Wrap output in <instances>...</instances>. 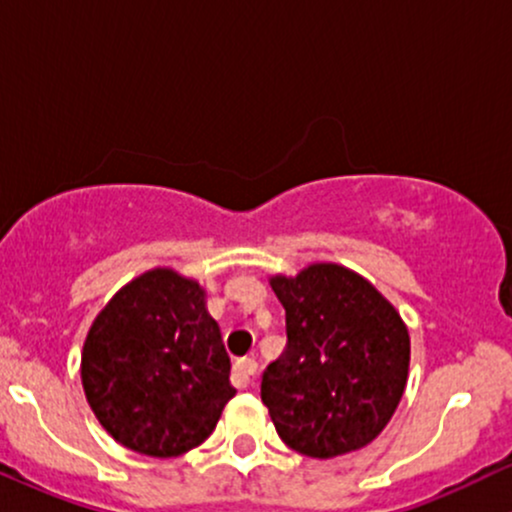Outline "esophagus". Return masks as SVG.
I'll return each mask as SVG.
<instances>
[{
	"label": "esophagus",
	"mask_w": 512,
	"mask_h": 512,
	"mask_svg": "<svg viewBox=\"0 0 512 512\" xmlns=\"http://www.w3.org/2000/svg\"><path fill=\"white\" fill-rule=\"evenodd\" d=\"M255 373H257V361H255V358H238L236 366H233V375H231L233 385L243 390V387L250 385L252 375H255Z\"/></svg>",
	"instance_id": "34e87169"
}]
</instances>
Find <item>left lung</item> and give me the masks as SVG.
Listing matches in <instances>:
<instances>
[{
    "instance_id": "1",
    "label": "left lung",
    "mask_w": 512,
    "mask_h": 512,
    "mask_svg": "<svg viewBox=\"0 0 512 512\" xmlns=\"http://www.w3.org/2000/svg\"><path fill=\"white\" fill-rule=\"evenodd\" d=\"M272 289L286 310V349L262 373L276 433L320 460L363 448L392 419L407 385L402 317L339 264L276 276Z\"/></svg>"
}]
</instances>
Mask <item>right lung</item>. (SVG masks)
<instances>
[{"mask_svg": "<svg viewBox=\"0 0 512 512\" xmlns=\"http://www.w3.org/2000/svg\"><path fill=\"white\" fill-rule=\"evenodd\" d=\"M219 325L197 281L154 269L93 322L81 380L93 414L125 448L175 457L211 436L236 395Z\"/></svg>", "mask_w": 512, "mask_h": 512, "instance_id": "add662e5", "label": "right lung"}]
</instances>
